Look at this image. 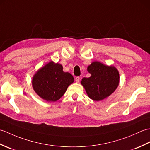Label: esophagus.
Listing matches in <instances>:
<instances>
[{
	"label": "esophagus",
	"instance_id": "esophagus-1",
	"mask_svg": "<svg viewBox=\"0 0 150 150\" xmlns=\"http://www.w3.org/2000/svg\"><path fill=\"white\" fill-rule=\"evenodd\" d=\"M75 81L76 82H77V83H78V82L80 81V78H79V77H77L75 79Z\"/></svg>",
	"mask_w": 150,
	"mask_h": 150
}]
</instances>
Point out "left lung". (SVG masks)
<instances>
[{
	"instance_id": "8db88e82",
	"label": "left lung",
	"mask_w": 150,
	"mask_h": 150,
	"mask_svg": "<svg viewBox=\"0 0 150 150\" xmlns=\"http://www.w3.org/2000/svg\"><path fill=\"white\" fill-rule=\"evenodd\" d=\"M90 77L81 81L86 91L91 99L98 101L113 93L119 84V73L113 66H106L98 61L88 67Z\"/></svg>"
}]
</instances>
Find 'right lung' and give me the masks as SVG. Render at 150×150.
Instances as JSON below:
<instances>
[{
    "instance_id": "add662e5",
    "label": "right lung",
    "mask_w": 150,
    "mask_h": 150,
    "mask_svg": "<svg viewBox=\"0 0 150 150\" xmlns=\"http://www.w3.org/2000/svg\"><path fill=\"white\" fill-rule=\"evenodd\" d=\"M74 82L71 74L63 71V67L51 61L36 72L32 79L33 88L43 99L55 102L61 98Z\"/></svg>"
}]
</instances>
